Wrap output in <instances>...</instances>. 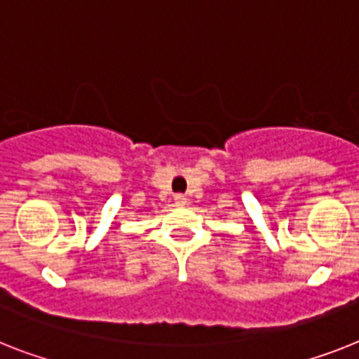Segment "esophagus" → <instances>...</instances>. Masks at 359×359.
Listing matches in <instances>:
<instances>
[{"mask_svg":"<svg viewBox=\"0 0 359 359\" xmlns=\"http://www.w3.org/2000/svg\"><path fill=\"white\" fill-rule=\"evenodd\" d=\"M175 203H177V204H186V197H184V195H175Z\"/></svg>","mask_w":359,"mask_h":359,"instance_id":"34e87169","label":"esophagus"}]
</instances>
